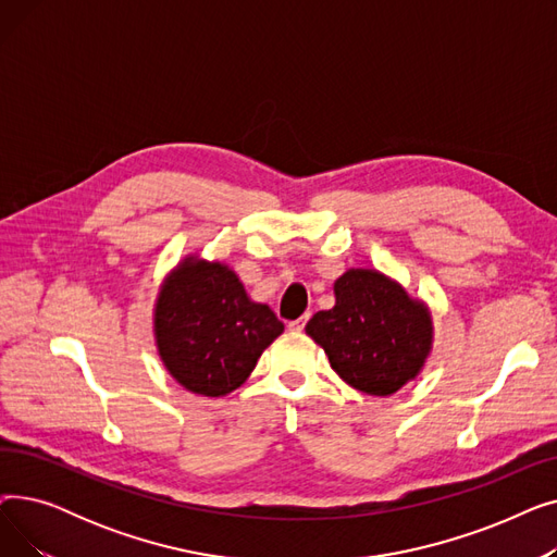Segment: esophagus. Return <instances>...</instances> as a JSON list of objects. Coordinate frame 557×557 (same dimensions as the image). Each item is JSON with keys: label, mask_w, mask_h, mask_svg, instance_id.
Wrapping results in <instances>:
<instances>
[{"label": "esophagus", "mask_w": 557, "mask_h": 557, "mask_svg": "<svg viewBox=\"0 0 557 557\" xmlns=\"http://www.w3.org/2000/svg\"><path fill=\"white\" fill-rule=\"evenodd\" d=\"M305 323H307V315H305V318H298V320H290L288 330H290V332H302V330H305Z\"/></svg>", "instance_id": "obj_1"}]
</instances>
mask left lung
Masks as SVG:
<instances>
[{
    "instance_id": "obj_1",
    "label": "left lung",
    "mask_w": 557,
    "mask_h": 557,
    "mask_svg": "<svg viewBox=\"0 0 557 557\" xmlns=\"http://www.w3.org/2000/svg\"><path fill=\"white\" fill-rule=\"evenodd\" d=\"M336 305L318 311L307 334L352 388L388 397L420 374L433 347L429 307L374 269H349L334 282Z\"/></svg>"
}]
</instances>
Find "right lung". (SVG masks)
Here are the masks:
<instances>
[{
  "instance_id": "1",
  "label": "right lung",
  "mask_w": 557,
  "mask_h": 557,
  "mask_svg": "<svg viewBox=\"0 0 557 557\" xmlns=\"http://www.w3.org/2000/svg\"><path fill=\"white\" fill-rule=\"evenodd\" d=\"M269 305L252 302L227 263L185 257L162 282L153 309L158 355L183 388L205 397L237 391L280 334Z\"/></svg>"
}]
</instances>
